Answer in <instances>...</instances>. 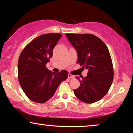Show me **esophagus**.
Wrapping results in <instances>:
<instances>
[{
  "label": "esophagus",
  "instance_id": "obj_1",
  "mask_svg": "<svg viewBox=\"0 0 133 133\" xmlns=\"http://www.w3.org/2000/svg\"><path fill=\"white\" fill-rule=\"evenodd\" d=\"M68 78H70V79H74V76L71 74H68Z\"/></svg>",
  "mask_w": 133,
  "mask_h": 133
}]
</instances>
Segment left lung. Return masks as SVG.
<instances>
[{
	"label": "left lung",
	"mask_w": 133,
	"mask_h": 133,
	"mask_svg": "<svg viewBox=\"0 0 133 133\" xmlns=\"http://www.w3.org/2000/svg\"><path fill=\"white\" fill-rule=\"evenodd\" d=\"M66 36L77 51V63L88 70L82 80L76 77L80 87L74 90V94L86 103L100 101L108 92L113 81L112 60L107 45L93 34L67 33Z\"/></svg>",
	"instance_id": "left-lung-1"
}]
</instances>
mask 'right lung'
Masks as SVG:
<instances>
[{
  "label": "right lung",
  "mask_w": 133,
  "mask_h": 133,
  "mask_svg": "<svg viewBox=\"0 0 133 133\" xmlns=\"http://www.w3.org/2000/svg\"><path fill=\"white\" fill-rule=\"evenodd\" d=\"M62 37L60 33L45 34L28 43L18 61V79L26 96L36 103H43L51 99L62 82L68 78V72H52L46 63Z\"/></svg>",
  "instance_id": "obj_1"
}]
</instances>
